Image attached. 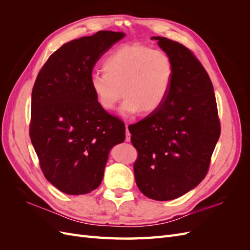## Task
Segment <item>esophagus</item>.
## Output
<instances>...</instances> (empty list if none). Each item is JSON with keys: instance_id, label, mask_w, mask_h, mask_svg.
Wrapping results in <instances>:
<instances>
[{"instance_id": "esophagus-1", "label": "esophagus", "mask_w": 250, "mask_h": 250, "mask_svg": "<svg viewBox=\"0 0 250 250\" xmlns=\"http://www.w3.org/2000/svg\"><path fill=\"white\" fill-rule=\"evenodd\" d=\"M126 138H125V141L126 142H130V140H131V134H130V132H129V130H128V125L126 124Z\"/></svg>"}]
</instances>
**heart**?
<instances>
[{
  "mask_svg": "<svg viewBox=\"0 0 250 250\" xmlns=\"http://www.w3.org/2000/svg\"><path fill=\"white\" fill-rule=\"evenodd\" d=\"M104 73H94L89 84L96 100L105 110L116 107L121 116L141 111L151 113L160 108L170 92L174 69L164 51L142 44H130L113 51L103 62Z\"/></svg>",
  "mask_w": 250,
  "mask_h": 250,
  "instance_id": "heart-1",
  "label": "heart"
}]
</instances>
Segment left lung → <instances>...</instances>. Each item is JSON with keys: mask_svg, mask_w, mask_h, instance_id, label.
I'll return each mask as SVG.
<instances>
[{"mask_svg": "<svg viewBox=\"0 0 250 250\" xmlns=\"http://www.w3.org/2000/svg\"><path fill=\"white\" fill-rule=\"evenodd\" d=\"M171 58L174 76L162 106L129 125L139 156L134 178L148 198L180 197L206 177L220 137L214 87L199 60L184 44L153 36Z\"/></svg>", "mask_w": 250, "mask_h": 250, "instance_id": "obj_1", "label": "left lung"}]
</instances>
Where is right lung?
Here are the masks:
<instances>
[{"mask_svg":"<svg viewBox=\"0 0 250 250\" xmlns=\"http://www.w3.org/2000/svg\"><path fill=\"white\" fill-rule=\"evenodd\" d=\"M124 36L99 31L66 42L37 75L30 139L44 177L65 194L96 190L109 151L125 140V124L98 104L89 84L96 62Z\"/></svg>","mask_w":250,"mask_h":250,"instance_id":"1","label":"right lung"}]
</instances>
